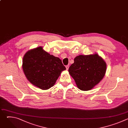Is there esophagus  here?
<instances>
[{"mask_svg": "<svg viewBox=\"0 0 128 128\" xmlns=\"http://www.w3.org/2000/svg\"><path fill=\"white\" fill-rule=\"evenodd\" d=\"M69 65H67V66H66V70H68V69H69Z\"/></svg>", "mask_w": 128, "mask_h": 128, "instance_id": "1", "label": "esophagus"}]
</instances>
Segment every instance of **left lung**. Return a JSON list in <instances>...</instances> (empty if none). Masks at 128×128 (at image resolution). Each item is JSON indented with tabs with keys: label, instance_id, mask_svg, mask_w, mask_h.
I'll list each match as a JSON object with an SVG mask.
<instances>
[{
	"label": "left lung",
	"instance_id": "left-lung-1",
	"mask_svg": "<svg viewBox=\"0 0 128 128\" xmlns=\"http://www.w3.org/2000/svg\"><path fill=\"white\" fill-rule=\"evenodd\" d=\"M106 66L105 61L97 53L78 55L74 58L68 71L79 89L89 90L103 78Z\"/></svg>",
	"mask_w": 128,
	"mask_h": 128
}]
</instances>
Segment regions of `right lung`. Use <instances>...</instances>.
I'll list each match as a JSON object with an SVG mask.
<instances>
[{
  "label": "right lung",
  "instance_id": "obj_1",
  "mask_svg": "<svg viewBox=\"0 0 128 128\" xmlns=\"http://www.w3.org/2000/svg\"><path fill=\"white\" fill-rule=\"evenodd\" d=\"M22 68L28 81L44 90L53 86L61 72L66 70L58 57L50 54L42 46L30 50L25 53Z\"/></svg>",
  "mask_w": 128,
  "mask_h": 128
}]
</instances>
